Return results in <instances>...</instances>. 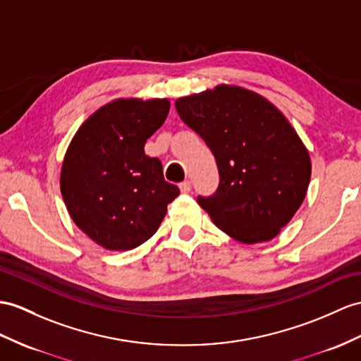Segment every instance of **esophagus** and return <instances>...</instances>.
Listing matches in <instances>:
<instances>
[{
	"label": "esophagus",
	"instance_id": "esophagus-1",
	"mask_svg": "<svg viewBox=\"0 0 361 361\" xmlns=\"http://www.w3.org/2000/svg\"><path fill=\"white\" fill-rule=\"evenodd\" d=\"M179 188H180V191L183 192V195H187V192H190V191H191V182H190V180L182 182L180 185H179Z\"/></svg>",
	"mask_w": 361,
	"mask_h": 361
}]
</instances>
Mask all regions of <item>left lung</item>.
Wrapping results in <instances>:
<instances>
[{"label": "left lung", "mask_w": 361, "mask_h": 361, "mask_svg": "<svg viewBox=\"0 0 361 361\" xmlns=\"http://www.w3.org/2000/svg\"><path fill=\"white\" fill-rule=\"evenodd\" d=\"M180 119L213 152L214 196L199 197L211 221L234 240L269 242L303 204L311 157L285 114L265 96L234 84L182 96Z\"/></svg>", "instance_id": "left-lung-1"}]
</instances>
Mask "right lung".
Returning <instances> with one entry per match:
<instances>
[{
    "instance_id": "right-lung-1",
    "label": "right lung",
    "mask_w": 361,
    "mask_h": 361,
    "mask_svg": "<svg viewBox=\"0 0 361 361\" xmlns=\"http://www.w3.org/2000/svg\"><path fill=\"white\" fill-rule=\"evenodd\" d=\"M166 98H118L87 118L70 140L59 188L75 225L109 251L133 250L157 231L179 188L144 153L165 122Z\"/></svg>"
}]
</instances>
